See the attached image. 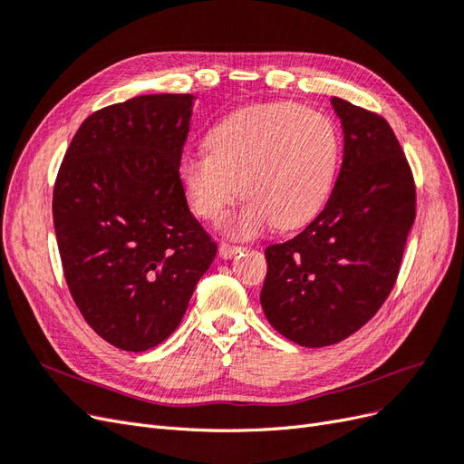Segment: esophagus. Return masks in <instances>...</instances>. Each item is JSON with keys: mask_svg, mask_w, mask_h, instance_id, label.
I'll return each instance as SVG.
<instances>
[{"mask_svg": "<svg viewBox=\"0 0 464 464\" xmlns=\"http://www.w3.org/2000/svg\"><path fill=\"white\" fill-rule=\"evenodd\" d=\"M244 247L242 246H234V244H228V242H222L220 246H218V254H220V257H224V259H230V257H234L236 254H240Z\"/></svg>", "mask_w": 464, "mask_h": 464, "instance_id": "obj_1", "label": "esophagus"}]
</instances>
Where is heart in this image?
<instances>
[{"instance_id": "1", "label": "heart", "mask_w": 464, "mask_h": 464, "mask_svg": "<svg viewBox=\"0 0 464 464\" xmlns=\"http://www.w3.org/2000/svg\"><path fill=\"white\" fill-rule=\"evenodd\" d=\"M205 147L207 152L186 154L178 164L193 210L218 220L242 189L247 199L224 228L251 236L271 222L296 228L319 213L333 186L341 139L333 120L317 110L265 102L218 120Z\"/></svg>"}]
</instances>
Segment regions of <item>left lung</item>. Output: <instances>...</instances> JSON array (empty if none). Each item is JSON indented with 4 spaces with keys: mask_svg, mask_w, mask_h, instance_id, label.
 Wrapping results in <instances>:
<instances>
[{
    "mask_svg": "<svg viewBox=\"0 0 464 464\" xmlns=\"http://www.w3.org/2000/svg\"><path fill=\"white\" fill-rule=\"evenodd\" d=\"M344 135L331 198L307 228L265 249L261 307L288 341L307 348L344 341L395 286L416 217L411 166L391 125L331 98Z\"/></svg>",
    "mask_w": 464,
    "mask_h": 464,
    "instance_id": "8db88e82",
    "label": "left lung"
}]
</instances>
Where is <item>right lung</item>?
I'll use <instances>...</instances> for the list:
<instances>
[{"instance_id":"1","label":"right lung","mask_w":464,"mask_h":464,"mask_svg":"<svg viewBox=\"0 0 464 464\" xmlns=\"http://www.w3.org/2000/svg\"><path fill=\"white\" fill-rule=\"evenodd\" d=\"M193 101L143 94L94 111L53 186L69 292L96 334L128 353L176 331L217 256L178 176Z\"/></svg>"}]
</instances>
